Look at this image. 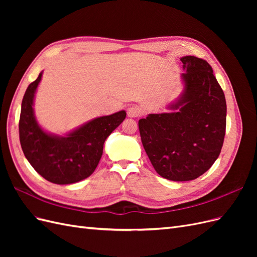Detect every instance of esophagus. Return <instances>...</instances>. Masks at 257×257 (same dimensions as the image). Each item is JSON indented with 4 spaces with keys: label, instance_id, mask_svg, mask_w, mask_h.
<instances>
[{
    "label": "esophagus",
    "instance_id": "obj_1",
    "mask_svg": "<svg viewBox=\"0 0 257 257\" xmlns=\"http://www.w3.org/2000/svg\"><path fill=\"white\" fill-rule=\"evenodd\" d=\"M141 113H142L141 109L136 106H131L127 108V115L130 118H137V116L141 115Z\"/></svg>",
    "mask_w": 257,
    "mask_h": 257
}]
</instances>
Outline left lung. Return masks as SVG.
I'll list each match as a JSON object with an SVG mask.
<instances>
[{
  "instance_id": "1",
  "label": "left lung",
  "mask_w": 257,
  "mask_h": 257,
  "mask_svg": "<svg viewBox=\"0 0 257 257\" xmlns=\"http://www.w3.org/2000/svg\"><path fill=\"white\" fill-rule=\"evenodd\" d=\"M184 92L169 108L138 121L155 172L173 181L198 178L219 158L226 130V100L206 60L181 58Z\"/></svg>"
}]
</instances>
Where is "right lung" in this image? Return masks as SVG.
I'll return each mask as SVG.
<instances>
[{"label": "right lung", "instance_id": "right-lung-1", "mask_svg": "<svg viewBox=\"0 0 257 257\" xmlns=\"http://www.w3.org/2000/svg\"><path fill=\"white\" fill-rule=\"evenodd\" d=\"M42 74L29 87L21 104L19 138L22 151L32 167L46 180L71 184L83 180L94 172L102 158L106 138L125 119L121 110L99 116L65 137L44 132L35 120L33 99Z\"/></svg>", "mask_w": 257, "mask_h": 257}]
</instances>
